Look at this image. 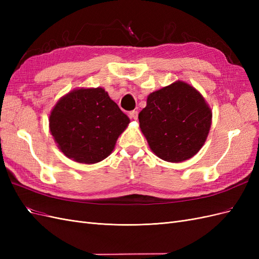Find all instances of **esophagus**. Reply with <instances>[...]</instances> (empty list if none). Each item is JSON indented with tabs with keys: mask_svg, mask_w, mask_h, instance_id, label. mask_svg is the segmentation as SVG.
I'll return each instance as SVG.
<instances>
[{
	"mask_svg": "<svg viewBox=\"0 0 259 259\" xmlns=\"http://www.w3.org/2000/svg\"><path fill=\"white\" fill-rule=\"evenodd\" d=\"M128 115H130L131 119L137 120V117H138V111H136V110H133V111H131V112L128 113Z\"/></svg>",
	"mask_w": 259,
	"mask_h": 259,
	"instance_id": "34e87169",
	"label": "esophagus"
}]
</instances>
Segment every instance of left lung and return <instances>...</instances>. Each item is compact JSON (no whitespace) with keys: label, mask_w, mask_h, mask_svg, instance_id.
Returning a JSON list of instances; mask_svg holds the SVG:
<instances>
[{"label":"left lung","mask_w":259,"mask_h":259,"mask_svg":"<svg viewBox=\"0 0 259 259\" xmlns=\"http://www.w3.org/2000/svg\"><path fill=\"white\" fill-rule=\"evenodd\" d=\"M138 119L152 152L164 161L178 163L192 158L204 145L211 111L193 86L176 81L151 93Z\"/></svg>","instance_id":"left-lung-1"}]
</instances>
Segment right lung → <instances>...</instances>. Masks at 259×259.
I'll use <instances>...</instances> for the list:
<instances>
[{"label": "right lung", "mask_w": 259, "mask_h": 259, "mask_svg": "<svg viewBox=\"0 0 259 259\" xmlns=\"http://www.w3.org/2000/svg\"><path fill=\"white\" fill-rule=\"evenodd\" d=\"M130 122L104 89H76L53 108L50 131L67 158L94 164L110 155Z\"/></svg>", "instance_id": "1"}]
</instances>
